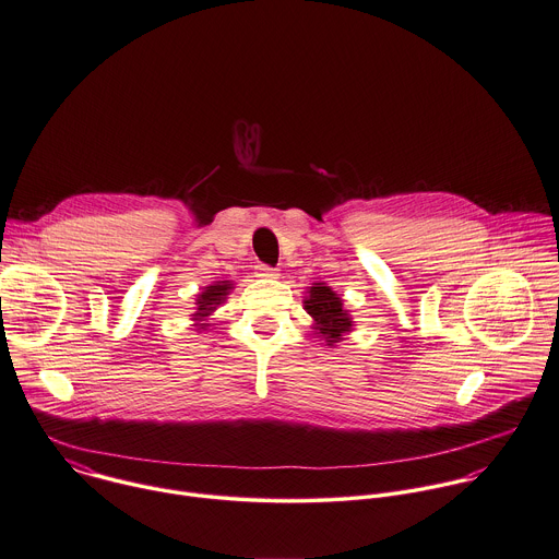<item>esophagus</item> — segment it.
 <instances>
[{
  "label": "esophagus",
  "instance_id": "esophagus-1",
  "mask_svg": "<svg viewBox=\"0 0 559 559\" xmlns=\"http://www.w3.org/2000/svg\"><path fill=\"white\" fill-rule=\"evenodd\" d=\"M257 270H259V276H263V278H276L278 276V270H274L270 265H259Z\"/></svg>",
  "mask_w": 559,
  "mask_h": 559
}]
</instances>
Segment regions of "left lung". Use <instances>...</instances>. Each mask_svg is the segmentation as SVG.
<instances>
[{
	"label": "left lung",
	"instance_id": "8db88e82",
	"mask_svg": "<svg viewBox=\"0 0 559 559\" xmlns=\"http://www.w3.org/2000/svg\"><path fill=\"white\" fill-rule=\"evenodd\" d=\"M305 309L313 318V329L318 337L326 342V346L342 342L344 335L353 331V318L344 309L342 298L324 283H313V287H309Z\"/></svg>",
	"mask_w": 559,
	"mask_h": 559
}]
</instances>
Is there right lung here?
Masks as SVG:
<instances>
[{
  "label": "right lung",
  "mask_w": 559,
  "mask_h": 559,
  "mask_svg": "<svg viewBox=\"0 0 559 559\" xmlns=\"http://www.w3.org/2000/svg\"><path fill=\"white\" fill-rule=\"evenodd\" d=\"M233 289V283H228V281H222V283H215V285H209L200 296H198V311L193 313V320H195V326L198 329H206L209 324H204V318H209L213 311H215V307H219L224 300H226V296H228V292Z\"/></svg>",
  "instance_id": "add662e5"
}]
</instances>
